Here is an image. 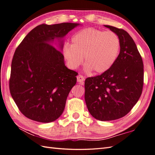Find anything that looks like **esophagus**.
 Wrapping results in <instances>:
<instances>
[{"label":"esophagus","instance_id":"obj_1","mask_svg":"<svg viewBox=\"0 0 155 155\" xmlns=\"http://www.w3.org/2000/svg\"><path fill=\"white\" fill-rule=\"evenodd\" d=\"M84 80H85V78H84L82 75H78V76H77V81L78 83H79L80 84H81V85H83V81Z\"/></svg>","mask_w":155,"mask_h":155}]
</instances>
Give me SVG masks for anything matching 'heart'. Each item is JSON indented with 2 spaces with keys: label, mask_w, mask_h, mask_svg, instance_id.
<instances>
[{
  "label": "heart",
  "mask_w": 155,
  "mask_h": 155,
  "mask_svg": "<svg viewBox=\"0 0 155 155\" xmlns=\"http://www.w3.org/2000/svg\"><path fill=\"white\" fill-rule=\"evenodd\" d=\"M71 45L65 44L63 54L70 68H76L85 60V70L104 73L115 63L120 50V40L114 32L89 28L77 32Z\"/></svg>",
  "instance_id": "b5f03b06"
}]
</instances>
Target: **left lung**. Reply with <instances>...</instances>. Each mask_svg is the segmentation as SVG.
Returning a JSON list of instances; mask_svg holds the SVG:
<instances>
[{"mask_svg":"<svg viewBox=\"0 0 155 155\" xmlns=\"http://www.w3.org/2000/svg\"><path fill=\"white\" fill-rule=\"evenodd\" d=\"M118 36L120 51L115 63L100 76L85 81V100L94 118L110 121L128 114L142 94L143 64L134 41L123 29L105 25Z\"/></svg>","mask_w":155,"mask_h":155,"instance_id":"8db88e82","label":"left lung"}]
</instances>
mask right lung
Instances as JSON below:
<instances>
[{
  "instance_id": "right-lung-1",
  "label": "right lung",
  "mask_w": 155,
  "mask_h": 155,
  "mask_svg": "<svg viewBox=\"0 0 155 155\" xmlns=\"http://www.w3.org/2000/svg\"><path fill=\"white\" fill-rule=\"evenodd\" d=\"M79 25L71 22L39 25L17 48L9 85L14 101L28 118L49 123L62 114L78 74L65 66L61 51L53 43L57 39L62 50L63 37Z\"/></svg>"
}]
</instances>
